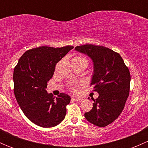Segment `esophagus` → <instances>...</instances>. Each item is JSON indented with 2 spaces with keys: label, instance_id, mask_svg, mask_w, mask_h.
Here are the masks:
<instances>
[{
  "label": "esophagus",
  "instance_id": "1",
  "mask_svg": "<svg viewBox=\"0 0 148 148\" xmlns=\"http://www.w3.org/2000/svg\"><path fill=\"white\" fill-rule=\"evenodd\" d=\"M71 99L74 101H75V102H82V99H80V98H72Z\"/></svg>",
  "mask_w": 148,
  "mask_h": 148
}]
</instances>
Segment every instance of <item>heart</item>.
<instances>
[{"mask_svg":"<svg viewBox=\"0 0 148 148\" xmlns=\"http://www.w3.org/2000/svg\"><path fill=\"white\" fill-rule=\"evenodd\" d=\"M73 61H76V62H84V63H86L88 64L87 60H86L84 57H83V56H77V57H75L73 59ZM70 90L72 92H74V93H77V92H78V89H77L75 86H71V87H70Z\"/></svg>","mask_w":148,"mask_h":148,"instance_id":"heart-1","label":"heart"}]
</instances>
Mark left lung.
Segmentation results:
<instances>
[{
  "label": "left lung",
  "mask_w": 148,
  "mask_h": 148,
  "mask_svg": "<svg viewBox=\"0 0 148 148\" xmlns=\"http://www.w3.org/2000/svg\"><path fill=\"white\" fill-rule=\"evenodd\" d=\"M75 50L88 55L94 62L91 86L99 93L93 107L84 117L98 127H105L120 116L129 96L130 73L117 52L102 46H77Z\"/></svg>",
  "instance_id": "obj_1"
}]
</instances>
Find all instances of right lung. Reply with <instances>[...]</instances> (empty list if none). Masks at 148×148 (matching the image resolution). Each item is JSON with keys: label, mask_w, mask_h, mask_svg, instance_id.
Returning a JSON list of instances; mask_svg holds the SVG:
<instances>
[{"label": "right lung", "mask_w": 148, "mask_h": 148, "mask_svg": "<svg viewBox=\"0 0 148 148\" xmlns=\"http://www.w3.org/2000/svg\"><path fill=\"white\" fill-rule=\"evenodd\" d=\"M74 46H40L26 51L13 71L14 95L21 109L33 123L42 127L59 125L66 114L71 98L60 93L55 98L46 90L56 64Z\"/></svg>", "instance_id": "obj_1"}]
</instances>
